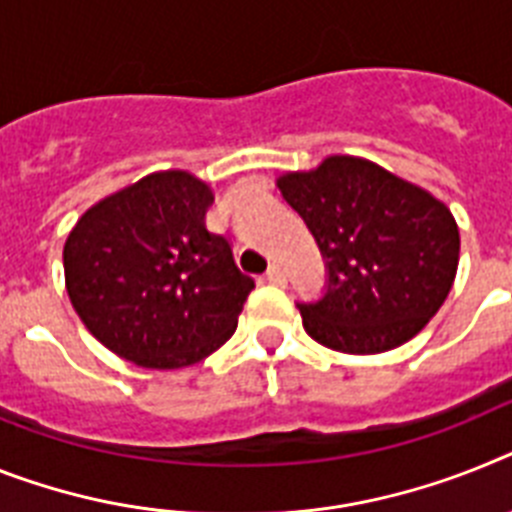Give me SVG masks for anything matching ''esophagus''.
I'll list each match as a JSON object with an SVG mask.
<instances>
[{
	"label": "esophagus",
	"instance_id": "1",
	"mask_svg": "<svg viewBox=\"0 0 512 512\" xmlns=\"http://www.w3.org/2000/svg\"><path fill=\"white\" fill-rule=\"evenodd\" d=\"M265 278H268L270 283H278V286H281V283H286V276H283V270H281V265H270L268 268V273H265Z\"/></svg>",
	"mask_w": 512,
	"mask_h": 512
}]
</instances>
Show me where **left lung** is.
Segmentation results:
<instances>
[{"label": "left lung", "instance_id": "1", "mask_svg": "<svg viewBox=\"0 0 512 512\" xmlns=\"http://www.w3.org/2000/svg\"><path fill=\"white\" fill-rule=\"evenodd\" d=\"M325 260V289L299 302L304 330L343 354H380L414 338L442 307L461 236L450 210L416 184L354 156L278 179Z\"/></svg>", "mask_w": 512, "mask_h": 512}]
</instances>
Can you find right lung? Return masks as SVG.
I'll use <instances>...</instances> for the list:
<instances>
[{
	"label": "right lung",
	"mask_w": 512,
	"mask_h": 512,
	"mask_svg": "<svg viewBox=\"0 0 512 512\" xmlns=\"http://www.w3.org/2000/svg\"><path fill=\"white\" fill-rule=\"evenodd\" d=\"M208 184L161 171L106 197L64 244L67 294L109 351L148 369L195 364L234 336L255 289L205 226Z\"/></svg>",
	"instance_id": "add662e5"
}]
</instances>
